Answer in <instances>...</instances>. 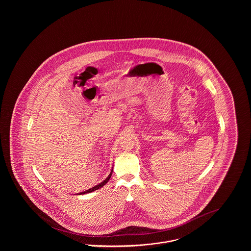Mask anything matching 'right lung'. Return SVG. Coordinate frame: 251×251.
<instances>
[{"instance_id":"obj_1","label":"right lung","mask_w":251,"mask_h":251,"mask_svg":"<svg viewBox=\"0 0 251 251\" xmlns=\"http://www.w3.org/2000/svg\"><path fill=\"white\" fill-rule=\"evenodd\" d=\"M112 173H113V168H112V170H111V172H110V174L108 175L107 178L104 179L103 181H101L100 183H99L98 185H96L94 187H92V188H90V189H88V190H86V191L82 192V193H80L79 195H84V194H88V193H91V192L95 191V190H98V189H100V188H101L102 186H104L105 184H106V182H107L109 179L111 178V176H112Z\"/></svg>"}]
</instances>
